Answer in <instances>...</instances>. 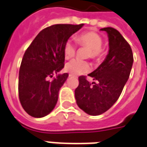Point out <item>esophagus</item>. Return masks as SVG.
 Returning <instances> with one entry per match:
<instances>
[{
	"mask_svg": "<svg viewBox=\"0 0 147 147\" xmlns=\"http://www.w3.org/2000/svg\"><path fill=\"white\" fill-rule=\"evenodd\" d=\"M69 78H73V77H74V75H72V74H69Z\"/></svg>",
	"mask_w": 147,
	"mask_h": 147,
	"instance_id": "esophagus-1",
	"label": "esophagus"
}]
</instances>
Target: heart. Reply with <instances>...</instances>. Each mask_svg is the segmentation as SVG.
I'll return each instance as SVG.
<instances>
[{
    "label": "heart",
    "mask_w": 147,
    "mask_h": 147,
    "mask_svg": "<svg viewBox=\"0 0 147 147\" xmlns=\"http://www.w3.org/2000/svg\"><path fill=\"white\" fill-rule=\"evenodd\" d=\"M77 43L80 46H85L90 49L88 57L95 61H101L106 55L103 49V40L102 37L94 32H86L80 34L76 38ZM77 51L76 44L71 40L65 42L64 45V56L65 59H69L75 56ZM90 65L86 61L74 59L65 65V70L73 75H81L90 70Z\"/></svg>",
    "instance_id": "b5f03b06"
}]
</instances>
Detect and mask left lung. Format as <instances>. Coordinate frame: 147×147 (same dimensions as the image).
Listing matches in <instances>:
<instances>
[{
  "label": "left lung",
  "instance_id": "1",
  "mask_svg": "<svg viewBox=\"0 0 147 147\" xmlns=\"http://www.w3.org/2000/svg\"><path fill=\"white\" fill-rule=\"evenodd\" d=\"M109 52L98 67L89 74L96 82L90 83L85 76L78 78L75 90L76 102L80 109L93 116L108 110L121 95L133 65L132 49L117 29L107 27Z\"/></svg>",
  "mask_w": 147,
  "mask_h": 147
}]
</instances>
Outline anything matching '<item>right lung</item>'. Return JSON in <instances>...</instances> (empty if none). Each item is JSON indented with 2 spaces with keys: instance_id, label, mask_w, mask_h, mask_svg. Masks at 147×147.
<instances>
[{
  "instance_id": "right-lung-1",
  "label": "right lung",
  "mask_w": 147,
  "mask_h": 147,
  "mask_svg": "<svg viewBox=\"0 0 147 147\" xmlns=\"http://www.w3.org/2000/svg\"><path fill=\"white\" fill-rule=\"evenodd\" d=\"M83 25H51L41 30L26 49L19 71L18 94L30 116L43 118L54 109L58 92L69 76L58 74L65 65L64 45Z\"/></svg>"
}]
</instances>
